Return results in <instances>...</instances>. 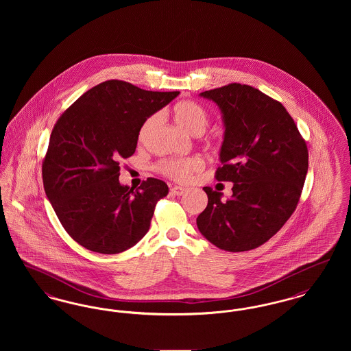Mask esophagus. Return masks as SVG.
Wrapping results in <instances>:
<instances>
[{
    "mask_svg": "<svg viewBox=\"0 0 351 351\" xmlns=\"http://www.w3.org/2000/svg\"><path fill=\"white\" fill-rule=\"evenodd\" d=\"M185 188H182V186H172L171 188V193L172 195H175V196H182V195H184L185 193Z\"/></svg>",
    "mask_w": 351,
    "mask_h": 351,
    "instance_id": "esophagus-1",
    "label": "esophagus"
}]
</instances>
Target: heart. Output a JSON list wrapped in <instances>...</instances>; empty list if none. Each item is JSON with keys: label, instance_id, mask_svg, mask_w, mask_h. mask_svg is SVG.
I'll use <instances>...</instances> for the list:
<instances>
[{"label": "heart", "instance_id": "1", "mask_svg": "<svg viewBox=\"0 0 351 351\" xmlns=\"http://www.w3.org/2000/svg\"><path fill=\"white\" fill-rule=\"evenodd\" d=\"M173 117L183 129L193 135L202 133L209 122L208 112L201 106L199 102L192 100L178 102L173 106ZM158 119H159L158 113H154L145 119L138 134L139 141L146 139V136L150 133L154 125L158 122ZM202 167H204V160L200 156L169 158V159L160 160L156 165V171L173 182L186 183L189 182L192 175L201 171Z\"/></svg>", "mask_w": 351, "mask_h": 351}]
</instances>
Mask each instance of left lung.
<instances>
[{"label":"left lung","mask_w":351,"mask_h":351,"mask_svg":"<svg viewBox=\"0 0 351 351\" xmlns=\"http://www.w3.org/2000/svg\"><path fill=\"white\" fill-rule=\"evenodd\" d=\"M223 114L218 182H233V196L204 186L208 205L196 219L218 249L249 251L266 243L295 212L308 172L305 139L282 102L246 84L205 90Z\"/></svg>","instance_id":"left-lung-1"}]
</instances>
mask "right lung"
<instances>
[{
	"label": "right lung",
	"instance_id": "right-lung-1",
	"mask_svg": "<svg viewBox=\"0 0 351 351\" xmlns=\"http://www.w3.org/2000/svg\"><path fill=\"white\" fill-rule=\"evenodd\" d=\"M179 93L108 80L56 121L42 163L43 186L66 232L85 249L118 254L149 232L167 184L149 178L135 191L121 185L119 163L135 152L145 119Z\"/></svg>",
	"mask_w": 351,
	"mask_h": 351
}]
</instances>
